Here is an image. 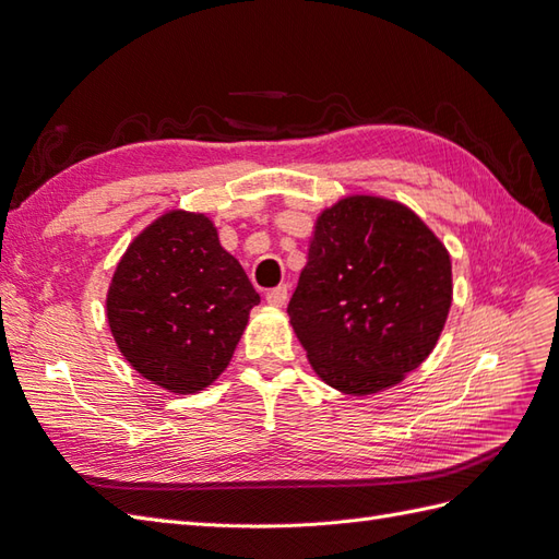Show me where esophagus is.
<instances>
[{
	"instance_id": "1",
	"label": "esophagus",
	"mask_w": 559,
	"mask_h": 559,
	"mask_svg": "<svg viewBox=\"0 0 559 559\" xmlns=\"http://www.w3.org/2000/svg\"><path fill=\"white\" fill-rule=\"evenodd\" d=\"M286 298H289V286H286V284H280V286H275V289H270L265 294V300L270 302V306H275V308H282L284 302H286Z\"/></svg>"
}]
</instances>
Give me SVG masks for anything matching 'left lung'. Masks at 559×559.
I'll list each match as a JSON object with an SVG mask.
<instances>
[{"instance_id":"1","label":"left lung","mask_w":559,"mask_h":559,"mask_svg":"<svg viewBox=\"0 0 559 559\" xmlns=\"http://www.w3.org/2000/svg\"><path fill=\"white\" fill-rule=\"evenodd\" d=\"M450 302L441 240L399 202L357 195L317 218L286 312L317 376L364 396L429 357Z\"/></svg>"}]
</instances>
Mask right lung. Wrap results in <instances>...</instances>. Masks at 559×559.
Masks as SVG:
<instances>
[{
    "label": "right lung",
    "mask_w": 559,
    "mask_h": 559,
    "mask_svg": "<svg viewBox=\"0 0 559 559\" xmlns=\"http://www.w3.org/2000/svg\"><path fill=\"white\" fill-rule=\"evenodd\" d=\"M259 300L210 218L170 212L128 247L107 317L134 370L175 394H193L224 373Z\"/></svg>",
    "instance_id": "obj_1"
}]
</instances>
